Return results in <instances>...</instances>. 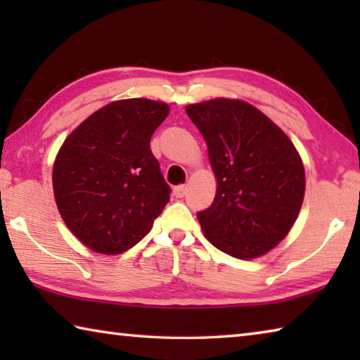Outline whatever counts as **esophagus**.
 I'll return each instance as SVG.
<instances>
[{"label":"esophagus","mask_w":360,"mask_h":360,"mask_svg":"<svg viewBox=\"0 0 360 360\" xmlns=\"http://www.w3.org/2000/svg\"><path fill=\"white\" fill-rule=\"evenodd\" d=\"M173 192H174L176 197H178V198H182V197H184V195L187 193V187H186L184 184H181V186H176Z\"/></svg>","instance_id":"esophagus-1"}]
</instances>
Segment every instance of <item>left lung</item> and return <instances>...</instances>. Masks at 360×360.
Returning <instances> with one entry per match:
<instances>
[{"instance_id":"8db88e82","label":"left lung","mask_w":360,"mask_h":360,"mask_svg":"<svg viewBox=\"0 0 360 360\" xmlns=\"http://www.w3.org/2000/svg\"><path fill=\"white\" fill-rule=\"evenodd\" d=\"M217 179L214 202L197 212L222 252L254 259L275 248L300 212L304 169L290 139L257 108L217 98L186 108Z\"/></svg>"}]
</instances>
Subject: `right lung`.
<instances>
[{"label": "right lung", "mask_w": 360, "mask_h": 360, "mask_svg": "<svg viewBox=\"0 0 360 360\" xmlns=\"http://www.w3.org/2000/svg\"><path fill=\"white\" fill-rule=\"evenodd\" d=\"M168 112L165 103L144 98L109 103L58 150L52 181L60 216L95 252L135 246L169 202L172 188L149 146Z\"/></svg>", "instance_id": "1"}]
</instances>
